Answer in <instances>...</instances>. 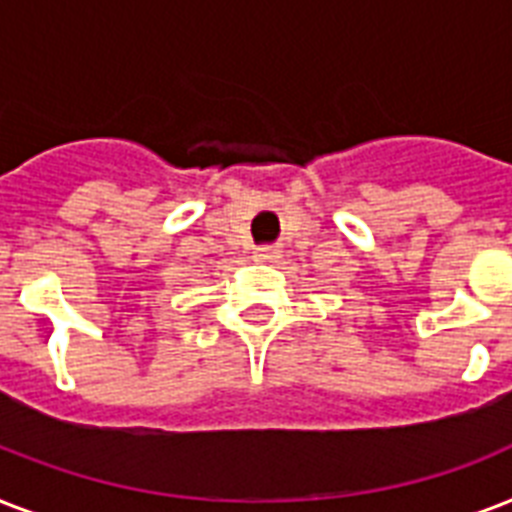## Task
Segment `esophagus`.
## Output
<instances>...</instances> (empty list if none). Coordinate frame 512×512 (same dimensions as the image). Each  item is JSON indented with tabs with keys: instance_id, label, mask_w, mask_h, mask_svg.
Segmentation results:
<instances>
[{
	"instance_id": "obj_1",
	"label": "esophagus",
	"mask_w": 512,
	"mask_h": 512,
	"mask_svg": "<svg viewBox=\"0 0 512 512\" xmlns=\"http://www.w3.org/2000/svg\"><path fill=\"white\" fill-rule=\"evenodd\" d=\"M255 257H257V260H263V263H273V260L279 257V249H276V247H257Z\"/></svg>"
}]
</instances>
